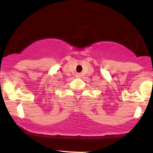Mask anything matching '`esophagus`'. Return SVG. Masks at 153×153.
I'll return each instance as SVG.
<instances>
[{"mask_svg": "<svg viewBox=\"0 0 153 153\" xmlns=\"http://www.w3.org/2000/svg\"><path fill=\"white\" fill-rule=\"evenodd\" d=\"M76 77H80V74H76Z\"/></svg>", "mask_w": 153, "mask_h": 153, "instance_id": "1", "label": "esophagus"}]
</instances>
